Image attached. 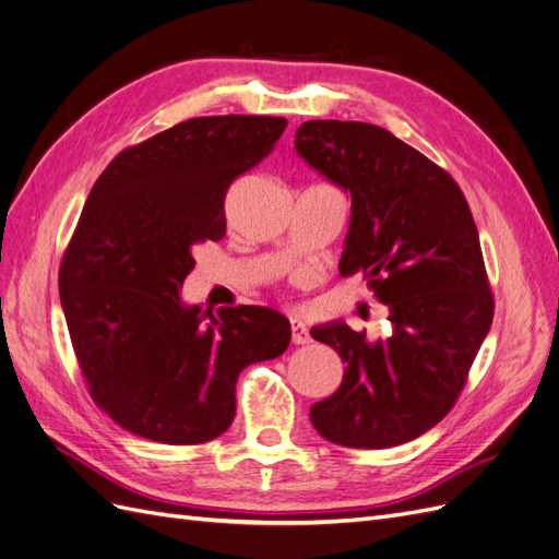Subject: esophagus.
Wrapping results in <instances>:
<instances>
[{
    "instance_id": "34e87169",
    "label": "esophagus",
    "mask_w": 559,
    "mask_h": 559,
    "mask_svg": "<svg viewBox=\"0 0 559 559\" xmlns=\"http://www.w3.org/2000/svg\"><path fill=\"white\" fill-rule=\"evenodd\" d=\"M292 341H294V345L310 343V333H308L306 324H302L300 319H294V317H292Z\"/></svg>"
}]
</instances>
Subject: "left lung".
I'll return each mask as SVG.
<instances>
[{"label": "left lung", "instance_id": "obj_1", "mask_svg": "<svg viewBox=\"0 0 559 559\" xmlns=\"http://www.w3.org/2000/svg\"><path fill=\"white\" fill-rule=\"evenodd\" d=\"M296 151L352 195L341 275L364 273L392 333L368 343L343 321L314 326L345 364L341 389L310 408L345 448H394L436 427L460 399L492 326L480 238L456 181L392 132L359 121H308Z\"/></svg>", "mask_w": 559, "mask_h": 559}]
</instances>
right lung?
I'll return each instance as SVG.
<instances>
[{
	"label": "right lung",
	"mask_w": 559,
	"mask_h": 559,
	"mask_svg": "<svg viewBox=\"0 0 559 559\" xmlns=\"http://www.w3.org/2000/svg\"><path fill=\"white\" fill-rule=\"evenodd\" d=\"M282 116H200L121 151L99 175L60 263V302L97 408L167 445L222 436L235 382L292 343L259 306H183L193 249L226 235L228 186L282 138Z\"/></svg>",
	"instance_id": "obj_1"
}]
</instances>
